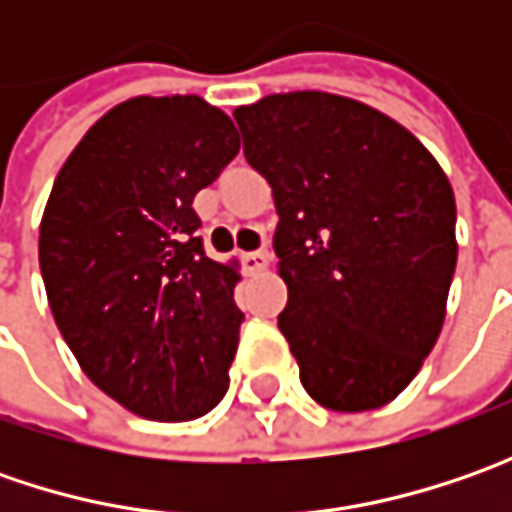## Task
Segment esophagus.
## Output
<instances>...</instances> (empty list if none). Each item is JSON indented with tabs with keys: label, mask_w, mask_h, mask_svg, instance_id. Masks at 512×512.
Instances as JSON below:
<instances>
[{
	"label": "esophagus",
	"mask_w": 512,
	"mask_h": 512,
	"mask_svg": "<svg viewBox=\"0 0 512 512\" xmlns=\"http://www.w3.org/2000/svg\"><path fill=\"white\" fill-rule=\"evenodd\" d=\"M239 259H242L245 273H259V270H265L267 262H270V253H267V250H247Z\"/></svg>",
	"instance_id": "esophagus-1"
}]
</instances>
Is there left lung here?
Listing matches in <instances>:
<instances>
[{"label":"left lung","mask_w":512,"mask_h":512,"mask_svg":"<svg viewBox=\"0 0 512 512\" xmlns=\"http://www.w3.org/2000/svg\"><path fill=\"white\" fill-rule=\"evenodd\" d=\"M245 159L273 187L287 285L279 330L307 393L362 413L433 350L456 273V199L439 162L362 102L299 90L236 108Z\"/></svg>","instance_id":"1"}]
</instances>
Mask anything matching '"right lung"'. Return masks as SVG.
I'll return each mask as SVG.
<instances>
[{
    "label": "right lung",
    "mask_w": 512,
    "mask_h": 512,
    "mask_svg": "<svg viewBox=\"0 0 512 512\" xmlns=\"http://www.w3.org/2000/svg\"><path fill=\"white\" fill-rule=\"evenodd\" d=\"M236 153L230 116L205 99L136 96L53 182L39 227L53 319L90 382L136 416L187 422L225 399L239 273L205 253L193 196Z\"/></svg>",
    "instance_id": "1"
}]
</instances>
